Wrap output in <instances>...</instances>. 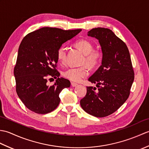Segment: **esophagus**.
I'll return each mask as SVG.
<instances>
[{"instance_id": "1", "label": "esophagus", "mask_w": 149, "mask_h": 149, "mask_svg": "<svg viewBox=\"0 0 149 149\" xmlns=\"http://www.w3.org/2000/svg\"><path fill=\"white\" fill-rule=\"evenodd\" d=\"M71 85H72V87H75V86H78V84L75 83H73V82H72V83H71Z\"/></svg>"}]
</instances>
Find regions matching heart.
I'll list each match as a JSON object with an SVG mask.
<instances>
[{"label": "heart", "mask_w": 149, "mask_h": 149, "mask_svg": "<svg viewBox=\"0 0 149 149\" xmlns=\"http://www.w3.org/2000/svg\"><path fill=\"white\" fill-rule=\"evenodd\" d=\"M75 45L84 54L83 63L90 67H95L101 59V53L93 50V45L90 41L82 39L77 41ZM66 49L65 45H62L57 51V58L60 63L65 61ZM90 74L89 70L85 66L80 67H69L63 71V75L65 78L73 82H80L84 77H87Z\"/></svg>", "instance_id": "1"}]
</instances>
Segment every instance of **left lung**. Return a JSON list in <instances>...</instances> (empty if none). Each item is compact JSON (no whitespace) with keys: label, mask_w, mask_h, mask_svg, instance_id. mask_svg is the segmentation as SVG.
<instances>
[{"label":"left lung","mask_w":149,"mask_h":149,"mask_svg":"<svg viewBox=\"0 0 149 149\" xmlns=\"http://www.w3.org/2000/svg\"><path fill=\"white\" fill-rule=\"evenodd\" d=\"M88 36L99 40L102 52V65L88 79L97 88L87 86V93L80 101L82 108L96 117L115 112L130 94L134 79L130 54L126 44L107 28H94Z\"/></svg>","instance_id":"left-lung-1"}]
</instances>
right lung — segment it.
<instances>
[{"label":"right lung","instance_id":"right-lung-1","mask_svg":"<svg viewBox=\"0 0 149 149\" xmlns=\"http://www.w3.org/2000/svg\"><path fill=\"white\" fill-rule=\"evenodd\" d=\"M81 31L46 27L29 33L22 40L14 68L16 91L31 111L47 114L58 106L59 95L63 89L70 87V82L59 77L60 74L56 68L57 51ZM50 77L56 80L49 86L47 79Z\"/></svg>","mask_w":149,"mask_h":149}]
</instances>
